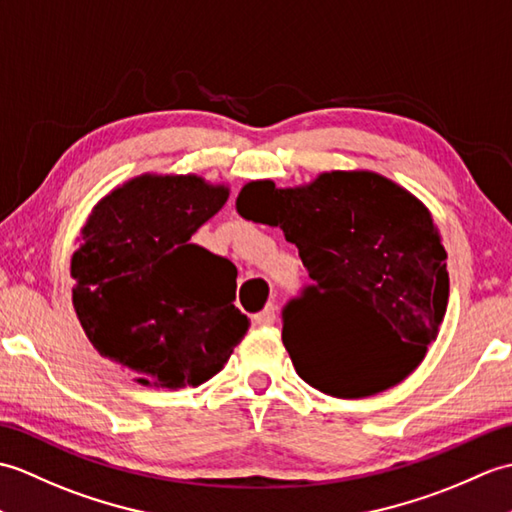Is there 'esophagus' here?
Wrapping results in <instances>:
<instances>
[{"instance_id": "34e87169", "label": "esophagus", "mask_w": 512, "mask_h": 512, "mask_svg": "<svg viewBox=\"0 0 512 512\" xmlns=\"http://www.w3.org/2000/svg\"><path fill=\"white\" fill-rule=\"evenodd\" d=\"M276 317H278V313H276V304H274V302H269L263 311L254 315V320H256V324H274V322H276Z\"/></svg>"}]
</instances>
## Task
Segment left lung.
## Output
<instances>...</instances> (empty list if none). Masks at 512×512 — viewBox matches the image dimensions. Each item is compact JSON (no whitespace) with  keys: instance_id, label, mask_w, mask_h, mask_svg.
<instances>
[{"instance_id":"obj_1","label":"left lung","mask_w":512,"mask_h":512,"mask_svg":"<svg viewBox=\"0 0 512 512\" xmlns=\"http://www.w3.org/2000/svg\"><path fill=\"white\" fill-rule=\"evenodd\" d=\"M236 210L280 227L313 280L282 309V344L306 383L361 399L418 368L449 300L447 252L423 203L377 173L335 170L304 188L252 181ZM331 310L353 322L348 334L325 324Z\"/></svg>"}]
</instances>
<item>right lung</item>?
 <instances>
[{
  "mask_svg": "<svg viewBox=\"0 0 512 512\" xmlns=\"http://www.w3.org/2000/svg\"><path fill=\"white\" fill-rule=\"evenodd\" d=\"M225 201L227 188L195 175H142L87 219L72 256V302L89 342L133 381L197 388L245 337L236 267L190 243Z\"/></svg>",
  "mask_w": 512,
  "mask_h": 512,
  "instance_id": "right-lung-1",
  "label": "right lung"
}]
</instances>
